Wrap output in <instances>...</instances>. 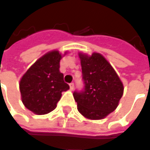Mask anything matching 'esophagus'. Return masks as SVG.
I'll return each mask as SVG.
<instances>
[{"label":"esophagus","mask_w":150,"mask_h":150,"mask_svg":"<svg viewBox=\"0 0 150 150\" xmlns=\"http://www.w3.org/2000/svg\"><path fill=\"white\" fill-rule=\"evenodd\" d=\"M70 90H74V88H75V84H74V83H70Z\"/></svg>","instance_id":"obj_1"}]
</instances>
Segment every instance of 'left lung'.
<instances>
[{"mask_svg":"<svg viewBox=\"0 0 150 150\" xmlns=\"http://www.w3.org/2000/svg\"><path fill=\"white\" fill-rule=\"evenodd\" d=\"M84 88L73 93L80 114L90 120H101L115 110L124 92L116 72L99 53H80Z\"/></svg>","mask_w":150,"mask_h":150,"instance_id":"left-lung-1","label":"left lung"}]
</instances>
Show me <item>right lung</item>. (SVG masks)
Listing matches in <instances>:
<instances>
[{
  "instance_id": "add662e5",
  "label": "right lung",
  "mask_w": 150,
  "mask_h": 150,
  "mask_svg": "<svg viewBox=\"0 0 150 150\" xmlns=\"http://www.w3.org/2000/svg\"><path fill=\"white\" fill-rule=\"evenodd\" d=\"M61 58L58 50L46 53L29 68L20 81L24 105L36 115L54 110L61 93L70 89L59 71Z\"/></svg>"
}]
</instances>
